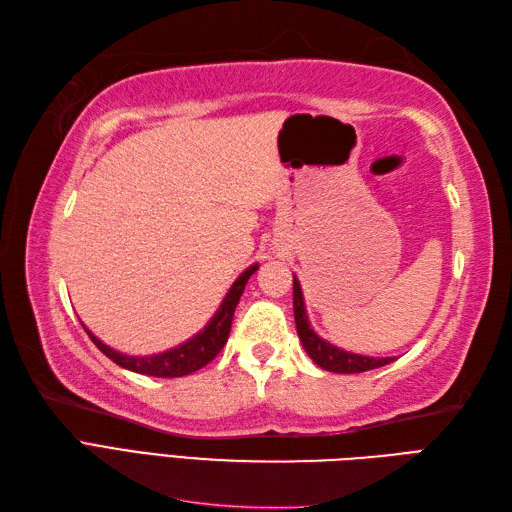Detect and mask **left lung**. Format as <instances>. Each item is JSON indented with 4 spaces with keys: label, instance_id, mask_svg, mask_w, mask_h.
<instances>
[{
    "label": "left lung",
    "instance_id": "left-lung-1",
    "mask_svg": "<svg viewBox=\"0 0 512 512\" xmlns=\"http://www.w3.org/2000/svg\"><path fill=\"white\" fill-rule=\"evenodd\" d=\"M293 313H295V326L299 341H302L306 354L315 360V365L326 371L334 373H363L369 369H378L393 363V358H373V356H360L339 350V347L323 341L317 332L310 328L306 306H304V295L299 280L293 278Z\"/></svg>",
    "mask_w": 512,
    "mask_h": 512
}]
</instances>
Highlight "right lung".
<instances>
[{
  "label": "right lung",
  "mask_w": 512,
  "mask_h": 512,
  "mask_svg": "<svg viewBox=\"0 0 512 512\" xmlns=\"http://www.w3.org/2000/svg\"><path fill=\"white\" fill-rule=\"evenodd\" d=\"M258 269V265H252L249 269H245L236 282L230 286L228 295L223 297V302L219 306V310L215 313V317L208 321V326L197 332L193 339H189L186 343L173 347V350H167L162 354H154V356H128L121 354L117 350H112L106 343H102L97 336L84 328L86 334L91 336V341L99 347V352H104L112 363H117L123 369H130L134 373H143V376H154V378H180V376H189V373L202 369L204 365H208L221 350L223 345L228 341V334L232 328V319H234V310L236 304L245 291L247 280L254 276Z\"/></svg>",
  "instance_id": "right-lung-1"
}]
</instances>
